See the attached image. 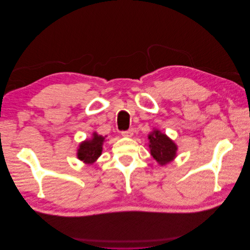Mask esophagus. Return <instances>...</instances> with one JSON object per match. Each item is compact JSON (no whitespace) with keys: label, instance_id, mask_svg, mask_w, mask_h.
<instances>
[{"label":"esophagus","instance_id":"34e87169","mask_svg":"<svg viewBox=\"0 0 250 250\" xmlns=\"http://www.w3.org/2000/svg\"><path fill=\"white\" fill-rule=\"evenodd\" d=\"M121 134H122L123 137L130 138V137H132V135H133V129H132V128H130V129H128L126 131H122V132H121Z\"/></svg>","mask_w":250,"mask_h":250}]
</instances>
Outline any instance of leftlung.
Here are the masks:
<instances>
[{
  "instance_id": "8db88e82",
  "label": "left lung",
  "mask_w": 250,
  "mask_h": 250,
  "mask_svg": "<svg viewBox=\"0 0 250 250\" xmlns=\"http://www.w3.org/2000/svg\"><path fill=\"white\" fill-rule=\"evenodd\" d=\"M148 140L150 153L161 166H166L176 157L177 145L161 130L150 132Z\"/></svg>"
}]
</instances>
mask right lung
I'll list each match as a JSON object with an SVG mask.
<instances>
[{
    "label": "right lung",
    "mask_w": 250,
    "mask_h": 250,
    "mask_svg": "<svg viewBox=\"0 0 250 250\" xmlns=\"http://www.w3.org/2000/svg\"><path fill=\"white\" fill-rule=\"evenodd\" d=\"M105 138L94 132L90 140L82 142L77 150L78 160L86 165L94 164L102 153V146Z\"/></svg>",
    "instance_id": "1"
}]
</instances>
